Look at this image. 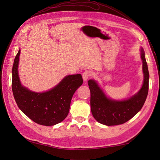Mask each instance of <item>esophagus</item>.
<instances>
[{
  "mask_svg": "<svg viewBox=\"0 0 160 160\" xmlns=\"http://www.w3.org/2000/svg\"><path fill=\"white\" fill-rule=\"evenodd\" d=\"M91 75H92V73H91V71L89 70H86L84 71L83 73H82V78H83V80L84 81L87 80L89 79V78L91 77Z\"/></svg>",
  "mask_w": 160,
  "mask_h": 160,
  "instance_id": "esophagus-1",
  "label": "esophagus"
}]
</instances>
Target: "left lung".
Wrapping results in <instances>:
<instances>
[{
	"instance_id": "obj_1",
	"label": "left lung",
	"mask_w": 160,
	"mask_h": 160,
	"mask_svg": "<svg viewBox=\"0 0 160 160\" xmlns=\"http://www.w3.org/2000/svg\"><path fill=\"white\" fill-rule=\"evenodd\" d=\"M141 58L143 63L144 83L140 91L130 99L123 101L108 99L96 81H88L91 91V113L98 122L107 126L124 124L138 113L143 107L148 92L149 80L148 66L143 49H141Z\"/></svg>"
}]
</instances>
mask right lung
I'll return each mask as SVG.
<instances>
[{"instance_id":"add662e5","label":"right lung","mask_w":160,"mask_h":160,"mask_svg":"<svg viewBox=\"0 0 160 160\" xmlns=\"http://www.w3.org/2000/svg\"><path fill=\"white\" fill-rule=\"evenodd\" d=\"M20 50L15 57L12 68V92L19 108L37 124L53 126L67 116L75 91L83 83L81 74L65 77L53 89L44 93H35L20 84L18 65Z\"/></svg>"}]
</instances>
